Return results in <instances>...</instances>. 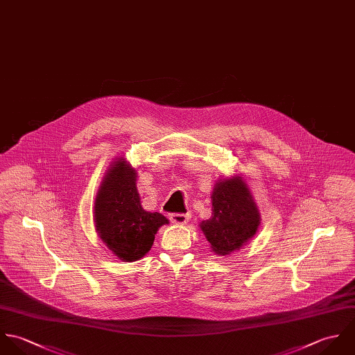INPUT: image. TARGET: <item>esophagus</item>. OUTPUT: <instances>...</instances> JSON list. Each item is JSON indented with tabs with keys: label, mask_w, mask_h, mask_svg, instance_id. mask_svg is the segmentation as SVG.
<instances>
[{
	"label": "esophagus",
	"mask_w": 355,
	"mask_h": 355,
	"mask_svg": "<svg viewBox=\"0 0 355 355\" xmlns=\"http://www.w3.org/2000/svg\"><path fill=\"white\" fill-rule=\"evenodd\" d=\"M170 220L175 225H187L189 222L188 214H170Z\"/></svg>",
	"instance_id": "1"
}]
</instances>
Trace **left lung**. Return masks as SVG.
<instances>
[{
	"label": "left lung",
	"mask_w": 355,
	"mask_h": 355,
	"mask_svg": "<svg viewBox=\"0 0 355 355\" xmlns=\"http://www.w3.org/2000/svg\"><path fill=\"white\" fill-rule=\"evenodd\" d=\"M213 214L200 222L213 252L226 257L239 251L258 232L261 213L241 174L219 178L211 192Z\"/></svg>",
	"instance_id": "obj_1"
}]
</instances>
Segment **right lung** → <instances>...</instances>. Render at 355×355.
Instances as JSON below:
<instances>
[{"label": "right lung", "mask_w": 355, "mask_h": 355, "mask_svg": "<svg viewBox=\"0 0 355 355\" xmlns=\"http://www.w3.org/2000/svg\"><path fill=\"white\" fill-rule=\"evenodd\" d=\"M137 177V170L125 157H115L103 177L93 207L98 237L123 262L145 257L159 227L168 223L164 215L142 209Z\"/></svg>", "instance_id": "right-lung-1"}]
</instances>
